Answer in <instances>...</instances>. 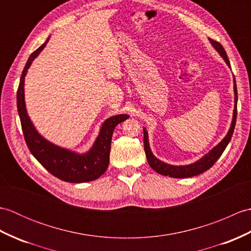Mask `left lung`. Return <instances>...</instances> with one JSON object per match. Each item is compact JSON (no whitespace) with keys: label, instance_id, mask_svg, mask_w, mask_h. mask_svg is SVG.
Here are the masks:
<instances>
[{"label":"left lung","instance_id":"8db88e82","mask_svg":"<svg viewBox=\"0 0 251 251\" xmlns=\"http://www.w3.org/2000/svg\"><path fill=\"white\" fill-rule=\"evenodd\" d=\"M210 44L212 47L218 51L223 60L226 61L227 67L231 69L230 61H228V58L226 56V52L223 49L222 45L218 42L210 40L209 39ZM233 88H234V110H233V117H232V122H231V126L230 129H228L227 134L226 137L218 143L216 147H214L211 150L206 153L204 156H201L200 159H197L196 162L189 164V165H180V166H177V165H172V164H167L161 159H158L155 155H154L151 148H150V143H149V135L148 131L146 129V127H143V142H145V151H146V155L148 163L150 165L151 168L153 170H155L156 173L164 175V176H168V177H173V178H189V177H193V176H197L201 173L206 172V170L209 169L212 165H214L218 158L221 156V154L223 151L226 150V146L228 145V142L231 141V138L233 136V131L234 128H235V123H236V115H237V88H236V81L235 77L233 75Z\"/></svg>","mask_w":251,"mask_h":251}]
</instances>
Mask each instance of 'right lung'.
Segmentation results:
<instances>
[{
  "mask_svg": "<svg viewBox=\"0 0 251 251\" xmlns=\"http://www.w3.org/2000/svg\"><path fill=\"white\" fill-rule=\"evenodd\" d=\"M50 37L30 55L21 74L17 92V109L21 127L30 152L47 172L62 181L71 183L88 182L98 179L109 166L111 140L113 130L120 123L129 119L128 114L113 115L101 124L99 134L87 152L78 153L55 145L42 136L28 115L25 101V79L28 69L44 50Z\"/></svg>",
  "mask_w": 251,
  "mask_h": 251,
  "instance_id": "add662e5",
  "label": "right lung"
}]
</instances>
